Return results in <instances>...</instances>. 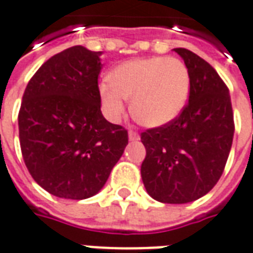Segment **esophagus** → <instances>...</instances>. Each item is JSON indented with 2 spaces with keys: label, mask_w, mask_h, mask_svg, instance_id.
Here are the masks:
<instances>
[{
  "label": "esophagus",
  "mask_w": 253,
  "mask_h": 253,
  "mask_svg": "<svg viewBox=\"0 0 253 253\" xmlns=\"http://www.w3.org/2000/svg\"><path fill=\"white\" fill-rule=\"evenodd\" d=\"M128 139L129 141H137V140H140V136L139 133H136V132H133V130H129Z\"/></svg>",
  "instance_id": "34e87169"
}]
</instances>
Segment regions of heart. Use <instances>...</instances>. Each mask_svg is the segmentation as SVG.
Segmentation results:
<instances>
[{"label":"heart","mask_w":253,"mask_h":253,"mask_svg":"<svg viewBox=\"0 0 253 253\" xmlns=\"http://www.w3.org/2000/svg\"><path fill=\"white\" fill-rule=\"evenodd\" d=\"M101 106L110 121L125 113V99L139 124L158 128L183 112L190 95V74L175 58L154 56L128 60L114 68L98 87Z\"/></svg>","instance_id":"b5f03b06"}]
</instances>
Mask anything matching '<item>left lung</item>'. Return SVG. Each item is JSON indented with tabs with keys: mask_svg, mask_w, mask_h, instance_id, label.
I'll use <instances>...</instances> for the list:
<instances>
[{
	"mask_svg": "<svg viewBox=\"0 0 253 253\" xmlns=\"http://www.w3.org/2000/svg\"><path fill=\"white\" fill-rule=\"evenodd\" d=\"M190 74L189 104L178 119L141 133L147 155L141 165L144 187L163 204H189L214 187L233 141L229 90L206 60L174 48Z\"/></svg>",
	"mask_w": 253,
	"mask_h": 253,
	"instance_id": "obj_1",
	"label": "left lung"
}]
</instances>
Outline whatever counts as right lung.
Returning a JSON list of instances; mask_svg holds the SVG:
<instances>
[{
  "label": "right lung",
  "instance_id": "add662e5",
  "mask_svg": "<svg viewBox=\"0 0 253 253\" xmlns=\"http://www.w3.org/2000/svg\"><path fill=\"white\" fill-rule=\"evenodd\" d=\"M101 55L82 45L64 49L39 68L24 91V162L36 183L59 198L98 194L128 144V132L101 113Z\"/></svg>",
  "mask_w": 253,
  "mask_h": 253
}]
</instances>
